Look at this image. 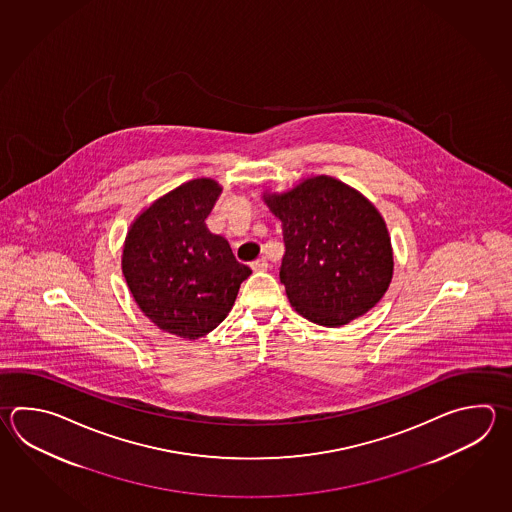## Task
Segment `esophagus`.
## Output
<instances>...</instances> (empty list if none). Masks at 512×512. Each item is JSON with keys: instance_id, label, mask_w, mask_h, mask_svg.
I'll list each match as a JSON object with an SVG mask.
<instances>
[{"instance_id": "1", "label": "esophagus", "mask_w": 512, "mask_h": 512, "mask_svg": "<svg viewBox=\"0 0 512 512\" xmlns=\"http://www.w3.org/2000/svg\"><path fill=\"white\" fill-rule=\"evenodd\" d=\"M251 270H253V272H264V270H268V261H266L264 257H261V259L251 262Z\"/></svg>"}]
</instances>
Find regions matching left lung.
I'll list each match as a JSON object with an SVG mask.
<instances>
[{"label": "left lung", "instance_id": "left-lung-1", "mask_svg": "<svg viewBox=\"0 0 512 512\" xmlns=\"http://www.w3.org/2000/svg\"><path fill=\"white\" fill-rule=\"evenodd\" d=\"M264 202L282 222L279 277L295 312L335 328L381 301L394 257L385 220L370 200L319 175L281 195H264Z\"/></svg>", "mask_w": 512, "mask_h": 512}]
</instances>
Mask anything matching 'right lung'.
I'll list each match as a JSON object with an SVG mask.
<instances>
[{"mask_svg":"<svg viewBox=\"0 0 512 512\" xmlns=\"http://www.w3.org/2000/svg\"><path fill=\"white\" fill-rule=\"evenodd\" d=\"M219 184L195 178L144 209L127 231L122 272L138 308L167 334L199 339L217 328L251 270L206 226Z\"/></svg>","mask_w":512,"mask_h":512,"instance_id":"right-lung-1","label":"right lung"}]
</instances>
